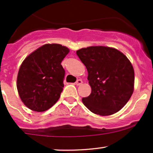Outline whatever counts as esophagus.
<instances>
[{
    "label": "esophagus",
    "instance_id": "34e87169",
    "mask_svg": "<svg viewBox=\"0 0 153 153\" xmlns=\"http://www.w3.org/2000/svg\"><path fill=\"white\" fill-rule=\"evenodd\" d=\"M82 84V81L81 79H77L76 82V85H80Z\"/></svg>",
    "mask_w": 153,
    "mask_h": 153
}]
</instances>
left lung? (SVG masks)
<instances>
[{"label":"left lung","instance_id":"left-lung-1","mask_svg":"<svg viewBox=\"0 0 153 153\" xmlns=\"http://www.w3.org/2000/svg\"><path fill=\"white\" fill-rule=\"evenodd\" d=\"M88 70L91 94L82 98L89 111L110 116L120 111L134 89V70L127 56L119 50L105 46H90L76 51Z\"/></svg>","mask_w":153,"mask_h":153}]
</instances>
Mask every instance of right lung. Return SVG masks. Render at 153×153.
Listing matches in <instances>:
<instances>
[{
	"instance_id": "add662e5",
	"label": "right lung",
	"mask_w": 153,
	"mask_h": 153,
	"mask_svg": "<svg viewBox=\"0 0 153 153\" xmlns=\"http://www.w3.org/2000/svg\"><path fill=\"white\" fill-rule=\"evenodd\" d=\"M69 49L45 44L30 53L19 69L17 88L22 102L34 111H45L60 97L65 70L61 62Z\"/></svg>"
}]
</instances>
